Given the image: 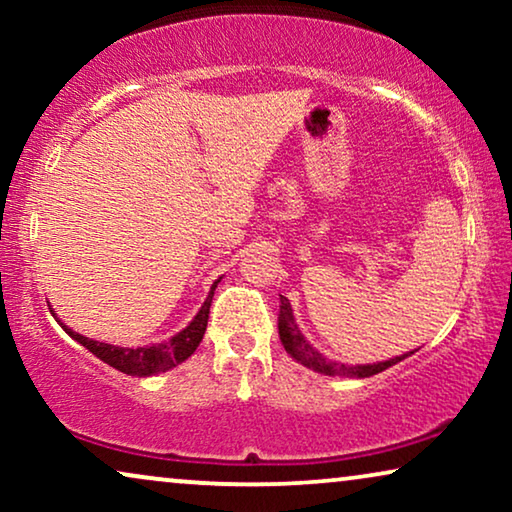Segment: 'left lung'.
Segmentation results:
<instances>
[{
    "mask_svg": "<svg viewBox=\"0 0 512 512\" xmlns=\"http://www.w3.org/2000/svg\"><path fill=\"white\" fill-rule=\"evenodd\" d=\"M279 340H282V345L286 352H289L293 359L298 363H303L305 368H312L317 370V373H324V375H342V377H370V375H377L382 373V370H387L394 366V363L403 361L405 356L410 354H403V356H396V359H389V361H380V363H368V366H345V363H335V361H326L324 356H321L317 349H314L310 342L305 340V335L300 333V328L296 324V319H293V310H291V303L289 298L279 296Z\"/></svg>",
    "mask_w": 512,
    "mask_h": 512,
    "instance_id": "1",
    "label": "left lung"
}]
</instances>
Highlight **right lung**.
I'll use <instances>...</instances> for the list:
<instances>
[{
    "label": "right lung",
    "instance_id": "right-lung-1",
    "mask_svg": "<svg viewBox=\"0 0 512 512\" xmlns=\"http://www.w3.org/2000/svg\"><path fill=\"white\" fill-rule=\"evenodd\" d=\"M221 279H216L212 284V291H209V296L205 303H202L200 312L195 314L191 324H188L184 331H179L177 335H172L167 342H158V345H146V347H116V345H107V342H97V340H90L86 335L81 333H74L72 328H67L65 324L60 321V326L65 328V331L72 335L76 342H81L83 347L88 349V352H93L97 359L109 363L111 368L121 370L125 375H137V377H149V375H158V373H165V370H170L174 366H179V363H184L188 356H191L198 345L202 342V335L207 331V319H209V305H212V298H214V289L216 284H219ZM53 312V310H51ZM55 317V314H53Z\"/></svg>",
    "mask_w": 512,
    "mask_h": 512
}]
</instances>
